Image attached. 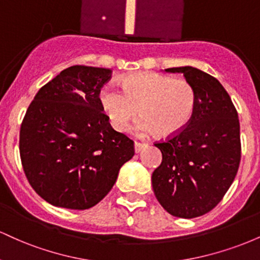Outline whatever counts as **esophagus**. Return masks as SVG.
I'll list each match as a JSON object with an SVG mask.
<instances>
[{
	"label": "esophagus",
	"mask_w": 260,
	"mask_h": 260,
	"mask_svg": "<svg viewBox=\"0 0 260 260\" xmlns=\"http://www.w3.org/2000/svg\"><path fill=\"white\" fill-rule=\"evenodd\" d=\"M144 147H145L144 143L134 142V150H136V153H139V151H142V149Z\"/></svg>",
	"instance_id": "1"
}]
</instances>
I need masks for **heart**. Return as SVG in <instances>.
I'll list each match as a JSON object with an SVG mask.
<instances>
[{
    "label": "heart",
    "mask_w": 260,
    "mask_h": 260,
    "mask_svg": "<svg viewBox=\"0 0 260 260\" xmlns=\"http://www.w3.org/2000/svg\"><path fill=\"white\" fill-rule=\"evenodd\" d=\"M121 89L106 84L99 92L101 109L118 132L126 131L139 112L143 117L134 126L137 132L172 137L186 128L194 112L197 94L186 79L154 72L136 73L121 80Z\"/></svg>",
    "instance_id": "heart-1"
}]
</instances>
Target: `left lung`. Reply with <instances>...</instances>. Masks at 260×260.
<instances>
[{
    "label": "left lung",
    "mask_w": 260,
    "mask_h": 260,
    "mask_svg": "<svg viewBox=\"0 0 260 260\" xmlns=\"http://www.w3.org/2000/svg\"><path fill=\"white\" fill-rule=\"evenodd\" d=\"M165 71L183 73L197 103L183 131L155 143L162 161L151 183L169 214L193 219L213 210L235 180L241 161L240 121L228 91L213 76L189 66Z\"/></svg>",
    "instance_id": "obj_1"
}]
</instances>
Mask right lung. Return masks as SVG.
<instances>
[{
  "label": "right lung",
  "mask_w": 260,
  "mask_h": 260,
  "mask_svg": "<svg viewBox=\"0 0 260 260\" xmlns=\"http://www.w3.org/2000/svg\"><path fill=\"white\" fill-rule=\"evenodd\" d=\"M111 70L72 66L45 84L20 126L19 153L32 189L55 207L84 210L98 204L134 155L99 103Z\"/></svg>",
  "instance_id": "add662e5"
}]
</instances>
